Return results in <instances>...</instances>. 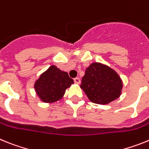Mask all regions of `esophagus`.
<instances>
[{
  "instance_id": "1",
  "label": "esophagus",
  "mask_w": 149,
  "mask_h": 149,
  "mask_svg": "<svg viewBox=\"0 0 149 149\" xmlns=\"http://www.w3.org/2000/svg\"><path fill=\"white\" fill-rule=\"evenodd\" d=\"M74 81L76 83V84H80L81 83V80L79 77H75V78H74Z\"/></svg>"
}]
</instances>
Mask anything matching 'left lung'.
Instances as JSON below:
<instances>
[{"instance_id": "8db88e82", "label": "left lung", "mask_w": 149, "mask_h": 149, "mask_svg": "<svg viewBox=\"0 0 149 149\" xmlns=\"http://www.w3.org/2000/svg\"><path fill=\"white\" fill-rule=\"evenodd\" d=\"M81 88L92 102L106 104L120 96L122 82L115 71L94 63L85 71Z\"/></svg>"}]
</instances>
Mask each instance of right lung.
Returning <instances> with one entry per match:
<instances>
[{"mask_svg":"<svg viewBox=\"0 0 149 149\" xmlns=\"http://www.w3.org/2000/svg\"><path fill=\"white\" fill-rule=\"evenodd\" d=\"M73 83L67 72L51 65L36 81L34 88L42 101L54 102L63 97L65 89Z\"/></svg>","mask_w":149,"mask_h":149,"instance_id":"right-lung-1","label":"right lung"}]
</instances>
